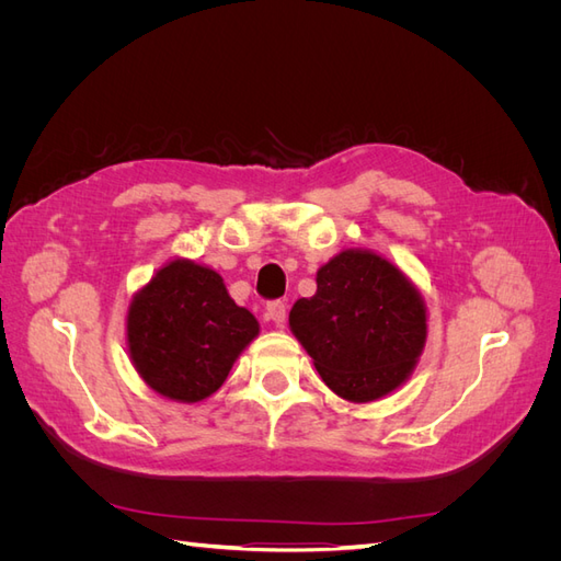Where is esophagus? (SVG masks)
<instances>
[{
    "label": "esophagus",
    "instance_id": "1",
    "mask_svg": "<svg viewBox=\"0 0 561 561\" xmlns=\"http://www.w3.org/2000/svg\"><path fill=\"white\" fill-rule=\"evenodd\" d=\"M266 318L274 320L278 328H283V322L287 318V304L283 299H276V301H268L266 304Z\"/></svg>",
    "mask_w": 561,
    "mask_h": 561
}]
</instances>
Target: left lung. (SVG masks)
Listing matches in <instances>:
<instances>
[{
	"mask_svg": "<svg viewBox=\"0 0 561 561\" xmlns=\"http://www.w3.org/2000/svg\"><path fill=\"white\" fill-rule=\"evenodd\" d=\"M318 290L290 311V328L318 375L351 402L388 396L410 379L426 346V304L402 271L369 250H344L318 268Z\"/></svg>",
	"mask_w": 561,
	"mask_h": 561,
	"instance_id": "obj_1",
	"label": "left lung"
}]
</instances>
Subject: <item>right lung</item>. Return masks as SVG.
Here are the masks:
<instances>
[{
    "label": "right lung",
    "instance_id": "right-lung-1",
    "mask_svg": "<svg viewBox=\"0 0 561 561\" xmlns=\"http://www.w3.org/2000/svg\"><path fill=\"white\" fill-rule=\"evenodd\" d=\"M260 322L236 304L217 271L173 260L133 297L130 360L142 381L175 402H201L225 383Z\"/></svg>",
    "mask_w": 561,
    "mask_h": 561
}]
</instances>
